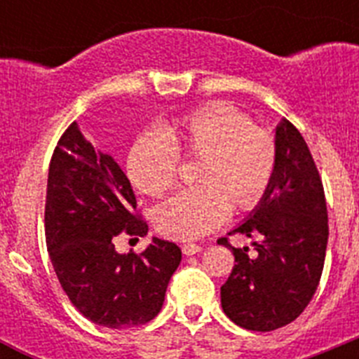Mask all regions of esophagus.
Returning <instances> with one entry per match:
<instances>
[{
	"instance_id": "obj_1",
	"label": "esophagus",
	"mask_w": 359,
	"mask_h": 359,
	"mask_svg": "<svg viewBox=\"0 0 359 359\" xmlns=\"http://www.w3.org/2000/svg\"><path fill=\"white\" fill-rule=\"evenodd\" d=\"M182 250H183V253H185V255H194V253H199V252H201L203 248H201V246H199V244L187 243V244H183Z\"/></svg>"
}]
</instances>
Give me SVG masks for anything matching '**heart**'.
<instances>
[{"label": "heart", "mask_w": 359, "mask_h": 359, "mask_svg": "<svg viewBox=\"0 0 359 359\" xmlns=\"http://www.w3.org/2000/svg\"><path fill=\"white\" fill-rule=\"evenodd\" d=\"M180 158L199 160V187L161 203L154 226L169 239L192 241L217 230L230 207L250 212L262 201L277 167V145L246 113L214 102L167 123L161 135L138 136L126 160L128 177L140 192L160 198L176 183Z\"/></svg>", "instance_id": "heart-1"}]
</instances>
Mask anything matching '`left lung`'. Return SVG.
I'll return each mask as SVG.
<instances>
[{
  "mask_svg": "<svg viewBox=\"0 0 359 359\" xmlns=\"http://www.w3.org/2000/svg\"><path fill=\"white\" fill-rule=\"evenodd\" d=\"M277 167L262 201L230 233L259 237L233 248L236 264L221 286L224 315L248 331L268 332L302 315L318 287L327 248V205L315 160L300 131L282 120L275 133Z\"/></svg>",
  "mask_w": 359,
  "mask_h": 359,
  "instance_id": "obj_1",
  "label": "left lung"
}]
</instances>
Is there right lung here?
I'll list each match as a JSON object with an SVG mask.
<instances>
[{
  "instance_id": "1",
  "label": "right lung",
  "mask_w": 359,
  "mask_h": 359,
  "mask_svg": "<svg viewBox=\"0 0 359 359\" xmlns=\"http://www.w3.org/2000/svg\"><path fill=\"white\" fill-rule=\"evenodd\" d=\"M135 210V192L120 165L97 151L73 122L50 161L44 233L69 302L102 327L151 322L182 262V250L158 237L142 253L116 252L113 239L120 231L147 233Z\"/></svg>"
}]
</instances>
